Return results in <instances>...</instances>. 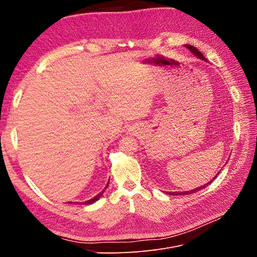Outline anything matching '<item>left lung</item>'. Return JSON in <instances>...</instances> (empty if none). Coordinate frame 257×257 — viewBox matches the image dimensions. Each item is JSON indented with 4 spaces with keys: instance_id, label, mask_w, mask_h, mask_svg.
I'll use <instances>...</instances> for the list:
<instances>
[{
    "instance_id": "1",
    "label": "left lung",
    "mask_w": 257,
    "mask_h": 257,
    "mask_svg": "<svg viewBox=\"0 0 257 257\" xmlns=\"http://www.w3.org/2000/svg\"><path fill=\"white\" fill-rule=\"evenodd\" d=\"M184 47L185 48H188L194 56H195L196 58H198V59H200V60H204V61H207V59L203 56V53H201L200 51H198V49L197 48H195L194 47V46H192V45H184ZM220 174V172L216 174V176ZM216 176L212 179L211 181H209L208 183H206L205 185H201V186H198V188H196V189H194V190H190V191H183V192H167V194H169V195H189V194H193V193H196V192H198V191H200V190H203V189H205L206 186L208 185V184H210L211 183L214 179L216 178Z\"/></svg>"
}]
</instances>
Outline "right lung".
Wrapping results in <instances>:
<instances>
[{
  "label": "right lung",
  "mask_w": 257,
  "mask_h": 257,
  "mask_svg": "<svg viewBox=\"0 0 257 257\" xmlns=\"http://www.w3.org/2000/svg\"><path fill=\"white\" fill-rule=\"evenodd\" d=\"M108 184H109V181H108V183L106 184V186L104 188V190L100 192V193H98L97 195H95L94 197L93 198H91V199H89V200H85V201H82V203H74V204H76V205H91V204H93V203H95V201H97L100 197H102V195H103V193L105 192V190L108 188ZM68 204H73V201H68Z\"/></svg>",
  "instance_id": "obj_1"
}]
</instances>
